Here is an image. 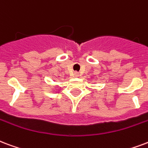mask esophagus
<instances>
[{"instance_id": "34e87169", "label": "esophagus", "mask_w": 148, "mask_h": 148, "mask_svg": "<svg viewBox=\"0 0 148 148\" xmlns=\"http://www.w3.org/2000/svg\"><path fill=\"white\" fill-rule=\"evenodd\" d=\"M74 74H75V76H76V77H78L79 76V74H78V73H77V72H75V73H74Z\"/></svg>"}]
</instances>
